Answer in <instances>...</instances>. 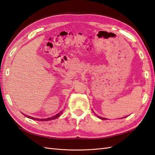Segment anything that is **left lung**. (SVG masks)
Masks as SVG:
<instances>
[{"label":"left lung","instance_id":"1","mask_svg":"<svg viewBox=\"0 0 155 155\" xmlns=\"http://www.w3.org/2000/svg\"><path fill=\"white\" fill-rule=\"evenodd\" d=\"M93 111V110H92ZM95 114V113H94ZM97 116V115H96ZM98 117V118H100V119H101V120H107V118H102V117H100V116H97Z\"/></svg>","mask_w":155,"mask_h":155}]
</instances>
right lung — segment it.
<instances>
[{
	"label": "right lung",
	"instance_id": "obj_1",
	"mask_svg": "<svg viewBox=\"0 0 155 155\" xmlns=\"http://www.w3.org/2000/svg\"><path fill=\"white\" fill-rule=\"evenodd\" d=\"M63 113V111H61L60 112H59L58 114H57L56 115H55V116H52V117H50V118H45V119H38V118H33V117H31V116H27V115H25V114H24L25 116H26L27 118H30V119H31V120H37V121H48V120H55V119H56V118H59V117L61 116V114Z\"/></svg>",
	"mask_w": 155,
	"mask_h": 155
}]
</instances>
